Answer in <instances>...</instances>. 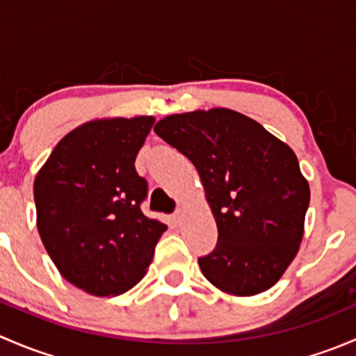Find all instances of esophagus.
<instances>
[{"label": "esophagus", "mask_w": 356, "mask_h": 356, "mask_svg": "<svg viewBox=\"0 0 356 356\" xmlns=\"http://www.w3.org/2000/svg\"><path fill=\"white\" fill-rule=\"evenodd\" d=\"M172 218H174V222H175V224H179V222H181V218H182V210H181V208H179V210L175 211V213H174V217H172Z\"/></svg>", "instance_id": "obj_1"}]
</instances>
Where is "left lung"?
<instances>
[{"label":"left lung","instance_id":"8db88e82","mask_svg":"<svg viewBox=\"0 0 356 356\" xmlns=\"http://www.w3.org/2000/svg\"><path fill=\"white\" fill-rule=\"evenodd\" d=\"M155 132L193 161L217 222V246L198 258L204 277L234 296L270 289L300 250L310 203L293 149L229 108L168 115Z\"/></svg>","mask_w":356,"mask_h":356}]
</instances>
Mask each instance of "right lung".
<instances>
[{"mask_svg": "<svg viewBox=\"0 0 356 356\" xmlns=\"http://www.w3.org/2000/svg\"><path fill=\"white\" fill-rule=\"evenodd\" d=\"M155 118H99L70 131L38 172V231L60 274L117 296L146 274L167 225L141 211L148 182L134 161Z\"/></svg>", "mask_w": 356, "mask_h": 356, "instance_id": "right-lung-1", "label": "right lung"}]
</instances>
